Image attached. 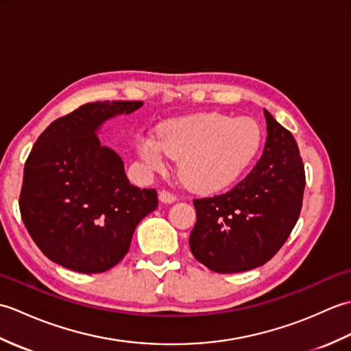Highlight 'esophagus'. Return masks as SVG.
I'll use <instances>...</instances> for the list:
<instances>
[{"mask_svg": "<svg viewBox=\"0 0 351 351\" xmlns=\"http://www.w3.org/2000/svg\"><path fill=\"white\" fill-rule=\"evenodd\" d=\"M158 197H160V202H161V204H173L175 200H176V196L173 195V193H170V191H167V190L160 191Z\"/></svg>", "mask_w": 351, "mask_h": 351, "instance_id": "esophagus-1", "label": "esophagus"}]
</instances>
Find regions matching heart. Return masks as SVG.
<instances>
[{
    "label": "heart",
    "instance_id": "heart-1",
    "mask_svg": "<svg viewBox=\"0 0 351 351\" xmlns=\"http://www.w3.org/2000/svg\"><path fill=\"white\" fill-rule=\"evenodd\" d=\"M263 146V130L249 117L204 113L175 117L138 137L137 149L149 166L180 160V176L191 190L215 193L235 184Z\"/></svg>",
    "mask_w": 351,
    "mask_h": 351
}]
</instances>
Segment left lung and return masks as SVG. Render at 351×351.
I'll list each match as a JSON object with an SVG mask.
<instances>
[{
    "label": "left lung",
    "instance_id": "obj_1",
    "mask_svg": "<svg viewBox=\"0 0 351 351\" xmlns=\"http://www.w3.org/2000/svg\"><path fill=\"white\" fill-rule=\"evenodd\" d=\"M267 140L250 173L226 195L195 199L190 235L195 258L215 273H241L264 265L299 220L304 167L295 140L264 110Z\"/></svg>",
    "mask_w": 351,
    "mask_h": 351
}]
</instances>
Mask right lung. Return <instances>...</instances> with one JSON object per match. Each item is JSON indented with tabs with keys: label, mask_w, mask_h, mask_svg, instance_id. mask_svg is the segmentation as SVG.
Here are the masks:
<instances>
[{
	"label": "right lung",
	"mask_w": 351,
	"mask_h": 351,
	"mask_svg": "<svg viewBox=\"0 0 351 351\" xmlns=\"http://www.w3.org/2000/svg\"><path fill=\"white\" fill-rule=\"evenodd\" d=\"M141 106L86 104L52 122L34 143L19 210L28 234L52 263L86 274L110 270L128 253L140 220L158 206L156 191L131 185L121 155L98 138L107 121Z\"/></svg>",
	"instance_id": "obj_1"
}]
</instances>
